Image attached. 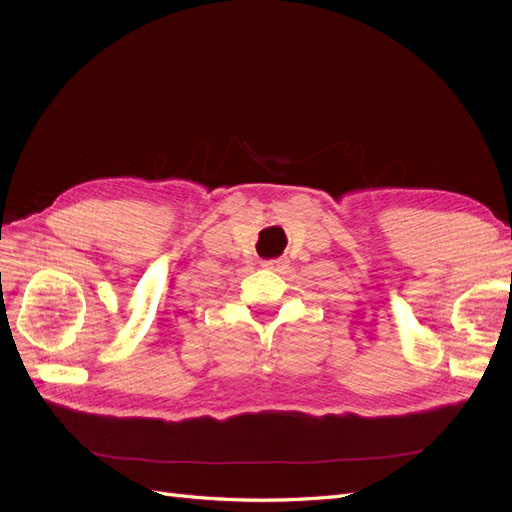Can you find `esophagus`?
<instances>
[{
	"label": "esophagus",
	"mask_w": 512,
	"mask_h": 512,
	"mask_svg": "<svg viewBox=\"0 0 512 512\" xmlns=\"http://www.w3.org/2000/svg\"><path fill=\"white\" fill-rule=\"evenodd\" d=\"M262 267L269 269V271H286L288 269V258H273V260H265L262 262Z\"/></svg>",
	"instance_id": "34e87169"
}]
</instances>
